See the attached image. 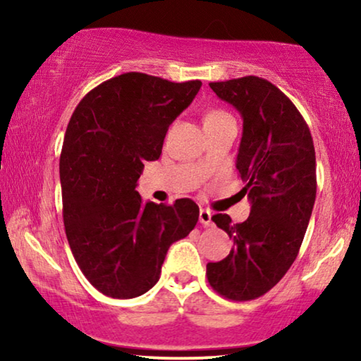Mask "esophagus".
<instances>
[{"label": "esophagus", "instance_id": "34e87169", "mask_svg": "<svg viewBox=\"0 0 361 361\" xmlns=\"http://www.w3.org/2000/svg\"><path fill=\"white\" fill-rule=\"evenodd\" d=\"M199 220H200V224L204 225V226H210L212 225V212L210 210H205V209H200Z\"/></svg>", "mask_w": 361, "mask_h": 361}]
</instances>
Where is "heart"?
<instances>
[{"label":"heart","mask_w":361,"mask_h":361,"mask_svg":"<svg viewBox=\"0 0 361 361\" xmlns=\"http://www.w3.org/2000/svg\"><path fill=\"white\" fill-rule=\"evenodd\" d=\"M226 116H230L228 113H225V111H221V110H210V111L205 115L204 125H205V123L219 121V120H221V118H226Z\"/></svg>","instance_id":"heart-1"}]
</instances>
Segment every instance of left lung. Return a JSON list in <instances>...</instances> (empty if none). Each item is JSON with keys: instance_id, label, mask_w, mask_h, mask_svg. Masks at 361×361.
Returning a JSON list of instances; mask_svg holds the SVG:
<instances>
[{"instance_id": "obj_1", "label": "left lung", "mask_w": 361, "mask_h": 361, "mask_svg": "<svg viewBox=\"0 0 361 361\" xmlns=\"http://www.w3.org/2000/svg\"><path fill=\"white\" fill-rule=\"evenodd\" d=\"M209 85L243 118L236 169L251 214L243 224L226 214L212 216L233 248L207 264V279L220 295L241 302L274 288L298 258L317 192L315 149L302 115L271 82L248 75Z\"/></svg>"}]
</instances>
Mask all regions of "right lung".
I'll use <instances>...</instances> for the list:
<instances>
[{"label":"right lung","mask_w":361,"mask_h":361,"mask_svg":"<svg viewBox=\"0 0 361 361\" xmlns=\"http://www.w3.org/2000/svg\"><path fill=\"white\" fill-rule=\"evenodd\" d=\"M200 87L128 72L88 92L72 113L59 164L63 225L78 268L108 298L147 293L169 246L197 225L194 200L145 204L136 182Z\"/></svg>","instance_id":"obj_1"}]
</instances>
